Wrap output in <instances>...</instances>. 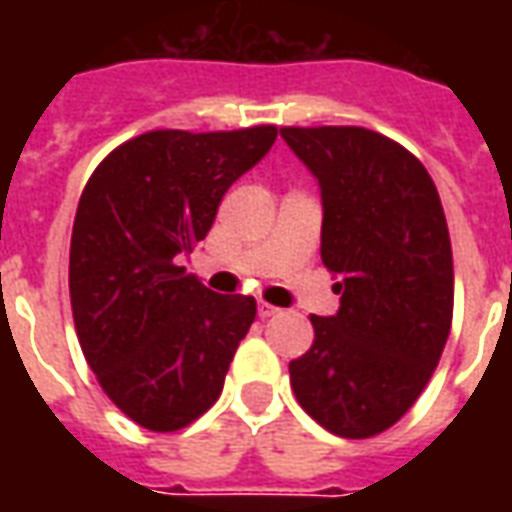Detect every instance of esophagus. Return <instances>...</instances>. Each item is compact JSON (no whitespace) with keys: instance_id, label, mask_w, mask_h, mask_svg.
Segmentation results:
<instances>
[{"instance_id":"1","label":"esophagus","mask_w":512,"mask_h":512,"mask_svg":"<svg viewBox=\"0 0 512 512\" xmlns=\"http://www.w3.org/2000/svg\"><path fill=\"white\" fill-rule=\"evenodd\" d=\"M277 312H279L277 307H271V304H266V301H260V304H257V315H260L263 321H266V318H274Z\"/></svg>"}]
</instances>
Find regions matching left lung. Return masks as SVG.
I'll list each match as a JSON object with an SVG mask.
<instances>
[{
	"label": "left lung",
	"instance_id": "1",
	"mask_svg": "<svg viewBox=\"0 0 512 512\" xmlns=\"http://www.w3.org/2000/svg\"><path fill=\"white\" fill-rule=\"evenodd\" d=\"M318 178L321 257L340 310L312 315L290 386L318 425L370 439L414 406L452 326V246L436 183L414 153L359 126L279 128Z\"/></svg>",
	"mask_w": 512,
	"mask_h": 512
}]
</instances>
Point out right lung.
<instances>
[{"instance_id": "1", "label": "right lung", "mask_w": 512, "mask_h": 512, "mask_svg": "<svg viewBox=\"0 0 512 512\" xmlns=\"http://www.w3.org/2000/svg\"><path fill=\"white\" fill-rule=\"evenodd\" d=\"M274 139L277 126L147 131L115 147L84 186L68 268L73 323L101 389L142 428H186L222 395L257 304L208 290L180 257Z\"/></svg>"}]
</instances>
